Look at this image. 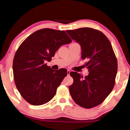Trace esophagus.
Listing matches in <instances>:
<instances>
[{"label": "esophagus", "instance_id": "34e87169", "mask_svg": "<svg viewBox=\"0 0 130 130\" xmlns=\"http://www.w3.org/2000/svg\"><path fill=\"white\" fill-rule=\"evenodd\" d=\"M70 72H71V71L70 70H67V75H70Z\"/></svg>", "mask_w": 130, "mask_h": 130}]
</instances>
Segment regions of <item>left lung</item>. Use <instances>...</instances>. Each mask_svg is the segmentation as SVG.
<instances>
[{
  "mask_svg": "<svg viewBox=\"0 0 130 130\" xmlns=\"http://www.w3.org/2000/svg\"><path fill=\"white\" fill-rule=\"evenodd\" d=\"M71 39L79 43L81 58L87 59L89 74L83 77L70 72L74 82L69 86L74 102L81 107L91 108L102 103L115 85L118 63L109 40L103 32L91 28L67 30Z\"/></svg>",
  "mask_w": 130,
  "mask_h": 130,
  "instance_id": "left-lung-1",
  "label": "left lung"
}]
</instances>
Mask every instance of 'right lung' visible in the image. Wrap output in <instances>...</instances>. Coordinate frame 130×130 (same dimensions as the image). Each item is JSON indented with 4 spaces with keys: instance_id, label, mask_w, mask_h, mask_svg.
<instances>
[{
    "instance_id": "1",
    "label": "right lung",
    "mask_w": 130,
    "mask_h": 130,
    "mask_svg": "<svg viewBox=\"0 0 130 130\" xmlns=\"http://www.w3.org/2000/svg\"><path fill=\"white\" fill-rule=\"evenodd\" d=\"M71 41L64 31L43 28L31 34L20 45L13 60V78L27 102L39 106L54 97L67 70H52L45 62L51 60L60 46Z\"/></svg>"
}]
</instances>
